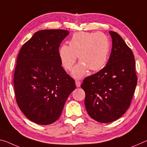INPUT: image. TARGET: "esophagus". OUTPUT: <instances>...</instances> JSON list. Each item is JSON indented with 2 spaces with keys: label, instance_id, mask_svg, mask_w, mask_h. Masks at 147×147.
I'll return each instance as SVG.
<instances>
[{
  "label": "esophagus",
  "instance_id": "obj_1",
  "mask_svg": "<svg viewBox=\"0 0 147 147\" xmlns=\"http://www.w3.org/2000/svg\"><path fill=\"white\" fill-rule=\"evenodd\" d=\"M75 84H76V86L77 88H79V87H80V85H81L80 81L76 80V81H75Z\"/></svg>",
  "mask_w": 147,
  "mask_h": 147
}]
</instances>
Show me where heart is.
Here are the masks:
<instances>
[{
  "label": "heart",
  "mask_w": 147,
  "mask_h": 147,
  "mask_svg": "<svg viewBox=\"0 0 147 147\" xmlns=\"http://www.w3.org/2000/svg\"><path fill=\"white\" fill-rule=\"evenodd\" d=\"M109 51L107 36L101 32H77L69 41V46L62 45L59 51V58L64 68L71 70L78 57L80 63L72 71L76 78L86 75L88 69L96 71L102 69L106 63Z\"/></svg>",
  "instance_id": "heart-1"
}]
</instances>
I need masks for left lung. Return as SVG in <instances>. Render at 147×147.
<instances>
[{"mask_svg": "<svg viewBox=\"0 0 147 147\" xmlns=\"http://www.w3.org/2000/svg\"><path fill=\"white\" fill-rule=\"evenodd\" d=\"M109 34L112 49L106 65L81 84L88 113L102 123L115 121L126 112L138 82L132 51L117 33L109 31Z\"/></svg>", "mask_w": 147, "mask_h": 147, "instance_id": "8db88e82", "label": "left lung"}]
</instances>
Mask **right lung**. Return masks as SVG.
I'll list each match as a JSON object with an SVG mask.
<instances>
[{
  "mask_svg": "<svg viewBox=\"0 0 147 147\" xmlns=\"http://www.w3.org/2000/svg\"><path fill=\"white\" fill-rule=\"evenodd\" d=\"M69 34L65 30H42L23 45L17 59L13 84L17 105L29 120L47 125L58 119L76 88L61 66L59 47Z\"/></svg>",
  "mask_w": 147,
  "mask_h": 147,
  "instance_id": "add662e5",
  "label": "right lung"
}]
</instances>
